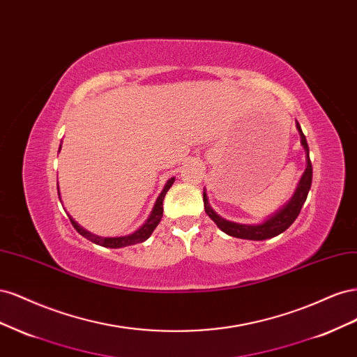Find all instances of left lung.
Wrapping results in <instances>:
<instances>
[{
	"label": "left lung",
	"instance_id": "1",
	"mask_svg": "<svg viewBox=\"0 0 357 357\" xmlns=\"http://www.w3.org/2000/svg\"><path fill=\"white\" fill-rule=\"evenodd\" d=\"M296 129L301 135V144L304 147L305 153H307V168L302 174L296 190L291 198L283 205L282 208H278L275 213H273L271 215L262 222V223H236V222H231L223 219L222 215H219L215 213L211 205L208 204V197L207 193L204 190V208L205 213L208 214V218L218 225V228L222 229L225 234H228L231 236H235V238H243V240H253V241H262V240H268L273 238V236H277L282 232H284L289 226L296 220V218L299 215V211L304 205L307 195L311 188V180H312V167H311V160H310V149L307 144V138L302 132V129L299 126V123L296 122Z\"/></svg>",
	"mask_w": 357,
	"mask_h": 357
}]
</instances>
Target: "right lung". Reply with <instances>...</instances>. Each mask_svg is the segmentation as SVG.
<instances>
[{
	"mask_svg": "<svg viewBox=\"0 0 357 357\" xmlns=\"http://www.w3.org/2000/svg\"><path fill=\"white\" fill-rule=\"evenodd\" d=\"M61 150V147H59ZM176 177H171L167 183L164 189H162V192L159 193V197L155 202V207L152 210V213H150L149 219L144 222L143 226H139V228L137 231H134L132 234H128V235H123V236H100V235H95L89 231H86L84 228H82V226L75 222L71 215H68L74 229L77 231L82 236H84L86 240H89L95 244L98 245H102V247H109V248H121V247H126V245H132V244H138V243H143L146 241L150 235H152V232L155 231L156 226L159 225L160 219H162V213H164V207H162V202H164V198L167 195L168 189L172 186V183H174ZM58 195H59V199H61V193H59V188H58Z\"/></svg>",
	"mask_w": 357,
	"mask_h": 357,
	"instance_id": "obj_1",
	"label": "right lung"
}]
</instances>
